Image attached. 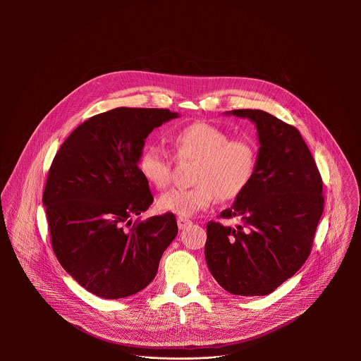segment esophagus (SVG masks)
I'll use <instances>...</instances> for the list:
<instances>
[{
	"label": "esophagus",
	"mask_w": 361,
	"mask_h": 361,
	"mask_svg": "<svg viewBox=\"0 0 361 361\" xmlns=\"http://www.w3.org/2000/svg\"><path fill=\"white\" fill-rule=\"evenodd\" d=\"M190 224H192V221L188 219V218H182V216L178 218V226H179V229H185V228H188Z\"/></svg>",
	"instance_id": "1"
}]
</instances>
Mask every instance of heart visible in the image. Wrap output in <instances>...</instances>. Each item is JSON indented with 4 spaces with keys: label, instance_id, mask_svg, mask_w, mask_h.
I'll return each instance as SVG.
<instances>
[{
    "label": "heart",
    "instance_id": "b5f03b06",
    "mask_svg": "<svg viewBox=\"0 0 361 361\" xmlns=\"http://www.w3.org/2000/svg\"><path fill=\"white\" fill-rule=\"evenodd\" d=\"M176 155L195 161L190 189H171L159 196L157 207L179 216H192L207 209L216 197L224 202L239 197L253 179L257 146L252 137L231 139V135L209 123L189 125L172 137ZM142 176L157 189L171 182V157L150 146L137 161Z\"/></svg>",
    "mask_w": 361,
    "mask_h": 361
}]
</instances>
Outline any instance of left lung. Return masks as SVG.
I'll return each mask as SVG.
<instances>
[{"label":"left lung","mask_w":361,"mask_h":361,"mask_svg":"<svg viewBox=\"0 0 361 361\" xmlns=\"http://www.w3.org/2000/svg\"><path fill=\"white\" fill-rule=\"evenodd\" d=\"M225 115L256 125L257 165L246 190L221 212L239 224H207V265L229 293L264 296L293 276L309 257L324 209L322 180L296 128L261 109Z\"/></svg>","instance_id":"1"}]
</instances>
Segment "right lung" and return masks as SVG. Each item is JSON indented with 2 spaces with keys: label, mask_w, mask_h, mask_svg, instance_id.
<instances>
[{
  "label": "right lung",
  "mask_w": 361,
  "mask_h": 361,
  "mask_svg": "<svg viewBox=\"0 0 361 361\" xmlns=\"http://www.w3.org/2000/svg\"><path fill=\"white\" fill-rule=\"evenodd\" d=\"M178 116L162 108H114L79 125L54 157L43 193L52 250L99 298L143 290L178 235L171 212L132 222L154 200L137 166L146 139Z\"/></svg>",
  "instance_id": "add662e5"
}]
</instances>
